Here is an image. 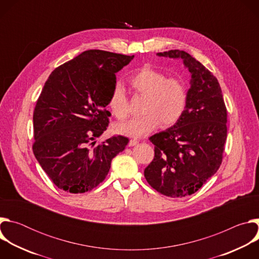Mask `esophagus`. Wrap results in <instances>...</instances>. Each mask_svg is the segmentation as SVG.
<instances>
[{"label":"esophagus","mask_w":259,"mask_h":259,"mask_svg":"<svg viewBox=\"0 0 259 259\" xmlns=\"http://www.w3.org/2000/svg\"><path fill=\"white\" fill-rule=\"evenodd\" d=\"M138 140L137 139H131L130 141H129V143H128V145L129 146H134V145H136V144H138Z\"/></svg>","instance_id":"34e87169"}]
</instances>
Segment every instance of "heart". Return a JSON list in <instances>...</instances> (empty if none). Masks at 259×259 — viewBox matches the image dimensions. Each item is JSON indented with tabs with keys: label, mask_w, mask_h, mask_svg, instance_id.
<instances>
[{
	"label": "heart",
	"mask_w": 259,
	"mask_h": 259,
	"mask_svg": "<svg viewBox=\"0 0 259 259\" xmlns=\"http://www.w3.org/2000/svg\"><path fill=\"white\" fill-rule=\"evenodd\" d=\"M132 90L145 98L143 116L116 125L118 134L142 137L153 132L162 123L171 126L179 121L188 104V89L179 78H168L166 73L151 66H143L128 78ZM108 106L118 120L129 115V102L122 86L116 85L108 96Z\"/></svg>",
	"instance_id": "obj_1"
}]
</instances>
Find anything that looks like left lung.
<instances>
[{
    "mask_svg": "<svg viewBox=\"0 0 259 259\" xmlns=\"http://www.w3.org/2000/svg\"><path fill=\"white\" fill-rule=\"evenodd\" d=\"M157 55L181 59L191 72V88L179 121L150 138L155 158L144 169V177L160 194L182 198L201 189L223 162L227 107L217 79L192 55L180 50Z\"/></svg>",
    "mask_w": 259,
    "mask_h": 259,
    "instance_id": "left-lung-1",
    "label": "left lung"
}]
</instances>
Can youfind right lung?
Returning a JSON list of instances; mask_svg holds the SVG:
<instances>
[{"mask_svg":"<svg viewBox=\"0 0 259 259\" xmlns=\"http://www.w3.org/2000/svg\"><path fill=\"white\" fill-rule=\"evenodd\" d=\"M133 57L87 50L56 67L46 81L33 110L32 151L58 189L70 194L92 191L125 150L127 137L113 136L97 146L94 139L109 123L105 106L116 72Z\"/></svg>","mask_w":259,"mask_h":259,"instance_id":"add662e5","label":"right lung"}]
</instances>
